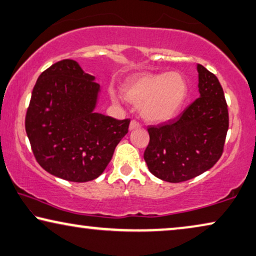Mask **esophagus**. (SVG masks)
Here are the masks:
<instances>
[{"instance_id":"34e87169","label":"esophagus","mask_w":256,"mask_h":256,"mask_svg":"<svg viewBox=\"0 0 256 256\" xmlns=\"http://www.w3.org/2000/svg\"><path fill=\"white\" fill-rule=\"evenodd\" d=\"M140 124H138V122L135 121V120H132L130 124H129V130H134V129L140 128Z\"/></svg>"}]
</instances>
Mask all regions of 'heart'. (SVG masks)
<instances>
[{"label":"heart","mask_w":256,"mask_h":256,"mask_svg":"<svg viewBox=\"0 0 256 256\" xmlns=\"http://www.w3.org/2000/svg\"><path fill=\"white\" fill-rule=\"evenodd\" d=\"M126 100L140 105L146 122L165 124L179 116L188 96L187 80L181 72H140L122 86Z\"/></svg>","instance_id":"b5f03b06"}]
</instances>
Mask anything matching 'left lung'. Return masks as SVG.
<instances>
[{
    "mask_svg": "<svg viewBox=\"0 0 256 256\" xmlns=\"http://www.w3.org/2000/svg\"><path fill=\"white\" fill-rule=\"evenodd\" d=\"M198 98L180 116L162 127H150L144 151L149 171L168 182H181L208 171L223 154L228 129V105L217 77L201 64Z\"/></svg>",
    "mask_w": 256,
    "mask_h": 256,
    "instance_id": "obj_1",
    "label": "left lung"
}]
</instances>
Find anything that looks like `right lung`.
Listing matches in <instances>:
<instances>
[{
	"label": "right lung",
	"instance_id": "1",
	"mask_svg": "<svg viewBox=\"0 0 256 256\" xmlns=\"http://www.w3.org/2000/svg\"><path fill=\"white\" fill-rule=\"evenodd\" d=\"M74 60L58 61L39 76L25 129L39 165L74 182L94 180L105 171L130 120L96 112L100 85Z\"/></svg>",
	"mask_w": 256,
	"mask_h": 256
}]
</instances>
